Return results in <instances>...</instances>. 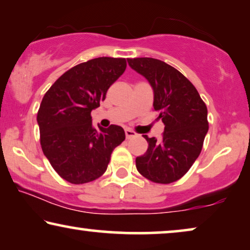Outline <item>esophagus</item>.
Returning a JSON list of instances; mask_svg holds the SVG:
<instances>
[{
  "mask_svg": "<svg viewBox=\"0 0 250 250\" xmlns=\"http://www.w3.org/2000/svg\"><path fill=\"white\" fill-rule=\"evenodd\" d=\"M125 132L126 139H131V138H133V137L137 136V133L135 131H132L131 129H125Z\"/></svg>",
  "mask_w": 250,
  "mask_h": 250,
  "instance_id": "esophagus-1",
  "label": "esophagus"
}]
</instances>
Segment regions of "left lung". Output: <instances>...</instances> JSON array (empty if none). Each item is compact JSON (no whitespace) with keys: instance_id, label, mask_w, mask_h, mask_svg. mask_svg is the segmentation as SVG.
<instances>
[{"instance_id":"left-lung-1","label":"left lung","mask_w":250,"mask_h":250,"mask_svg":"<svg viewBox=\"0 0 250 250\" xmlns=\"http://www.w3.org/2000/svg\"><path fill=\"white\" fill-rule=\"evenodd\" d=\"M153 89V106L164 124L162 140L144 138L148 148L137 157V170L157 184H171L187 173L202 150L208 131L207 107L195 86L180 71L161 60L128 59Z\"/></svg>"}]
</instances>
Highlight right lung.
Returning <instances> with one entry per match:
<instances>
[{"label": "right lung", "instance_id": "1", "mask_svg": "<svg viewBox=\"0 0 250 250\" xmlns=\"http://www.w3.org/2000/svg\"><path fill=\"white\" fill-rule=\"evenodd\" d=\"M125 68V59L89 60L63 73L44 95L37 113L42 149L64 180L75 185L96 180L125 139L122 126L96 129L90 117Z\"/></svg>", "mask_w": 250, "mask_h": 250}]
</instances>
